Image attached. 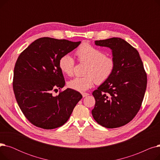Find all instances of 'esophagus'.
Wrapping results in <instances>:
<instances>
[{
	"label": "esophagus",
	"instance_id": "34e87169",
	"mask_svg": "<svg viewBox=\"0 0 160 160\" xmlns=\"http://www.w3.org/2000/svg\"><path fill=\"white\" fill-rule=\"evenodd\" d=\"M82 95L83 97H86L88 96L89 94V93H82Z\"/></svg>",
	"mask_w": 160,
	"mask_h": 160
}]
</instances>
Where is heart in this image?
I'll return each mask as SVG.
<instances>
[{
  "instance_id": "1",
  "label": "heart",
  "mask_w": 160,
  "mask_h": 160,
  "mask_svg": "<svg viewBox=\"0 0 160 160\" xmlns=\"http://www.w3.org/2000/svg\"><path fill=\"white\" fill-rule=\"evenodd\" d=\"M80 62L88 63L84 77H75L68 82L69 88L79 92L86 91L95 83H102L110 78L115 69V62L112 58L106 56L105 52L90 45L82 43L76 51ZM75 61L69 54L63 55L59 60V67L61 71L68 76L74 72Z\"/></svg>"
}]
</instances>
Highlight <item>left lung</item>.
<instances>
[{"label": "left lung", "mask_w": 160, "mask_h": 160, "mask_svg": "<svg viewBox=\"0 0 160 160\" xmlns=\"http://www.w3.org/2000/svg\"><path fill=\"white\" fill-rule=\"evenodd\" d=\"M95 44L112 50L115 69L93 92L95 105L92 115L104 127H121L139 110L147 88V74L138 51L125 40L112 38L95 41Z\"/></svg>", "instance_id": "obj_1"}]
</instances>
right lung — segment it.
I'll list each match as a JSON object with an SVG mask.
<instances>
[{
  "label": "right lung",
  "instance_id": "add662e5",
  "mask_svg": "<svg viewBox=\"0 0 160 160\" xmlns=\"http://www.w3.org/2000/svg\"><path fill=\"white\" fill-rule=\"evenodd\" d=\"M80 43L41 38L18 57L13 71L15 97L24 116L36 127L47 130L61 127L82 98L79 92L70 88L52 95L65 84L59 60Z\"/></svg>",
  "mask_w": 160,
  "mask_h": 160
}]
</instances>
